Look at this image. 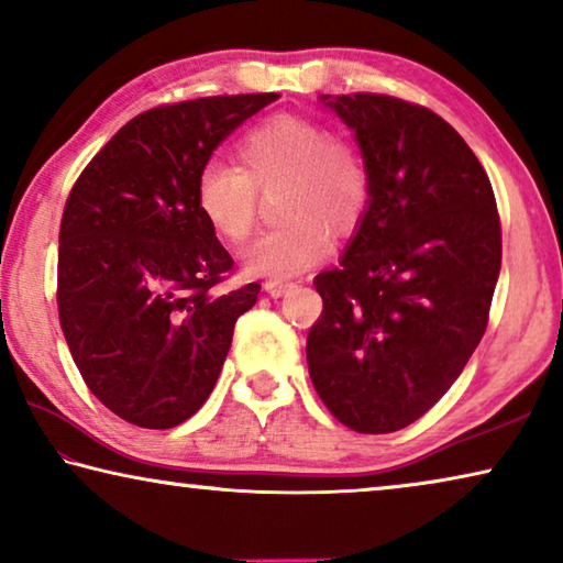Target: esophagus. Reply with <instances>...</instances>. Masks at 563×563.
Wrapping results in <instances>:
<instances>
[{"label": "esophagus", "mask_w": 563, "mask_h": 563, "mask_svg": "<svg viewBox=\"0 0 563 563\" xmlns=\"http://www.w3.org/2000/svg\"><path fill=\"white\" fill-rule=\"evenodd\" d=\"M263 288H265L267 296L280 298V296H285V292L290 290V283H285V280H265Z\"/></svg>", "instance_id": "esophagus-1"}]
</instances>
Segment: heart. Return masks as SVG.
Returning <instances> with one entry per match:
<instances>
[{
	"label": "heart",
	"instance_id": "b5f03b06",
	"mask_svg": "<svg viewBox=\"0 0 563 563\" xmlns=\"http://www.w3.org/2000/svg\"><path fill=\"white\" fill-rule=\"evenodd\" d=\"M238 166L209 162L195 181V205L217 238L240 245L257 222V191L283 187L278 230L242 255L250 275L283 280L310 271L333 250V232L362 224L372 174L358 146L306 115H271L234 146Z\"/></svg>",
	"mask_w": 563,
	"mask_h": 563
}]
</instances>
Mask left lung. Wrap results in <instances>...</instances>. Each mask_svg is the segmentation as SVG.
Here are the masks:
<instances>
[{
  "mask_svg": "<svg viewBox=\"0 0 563 563\" xmlns=\"http://www.w3.org/2000/svg\"><path fill=\"white\" fill-rule=\"evenodd\" d=\"M356 133L372 201L333 271L316 275L310 382L351 430L387 434L442 399L481 343L500 273L490 179L430 108L321 96Z\"/></svg>",
  "mask_w": 563,
  "mask_h": 563,
  "instance_id": "8db88e82",
  "label": "left lung"
}]
</instances>
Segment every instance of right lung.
<instances>
[{"label": "right lung", "mask_w": 563, "mask_h": 563, "mask_svg": "<svg viewBox=\"0 0 563 563\" xmlns=\"http://www.w3.org/2000/svg\"><path fill=\"white\" fill-rule=\"evenodd\" d=\"M278 93L136 115L90 158L60 222L57 313L88 389L125 422L169 430L205 405L260 285H214L232 257L195 205L212 151Z\"/></svg>", "instance_id": "add662e5"}]
</instances>
